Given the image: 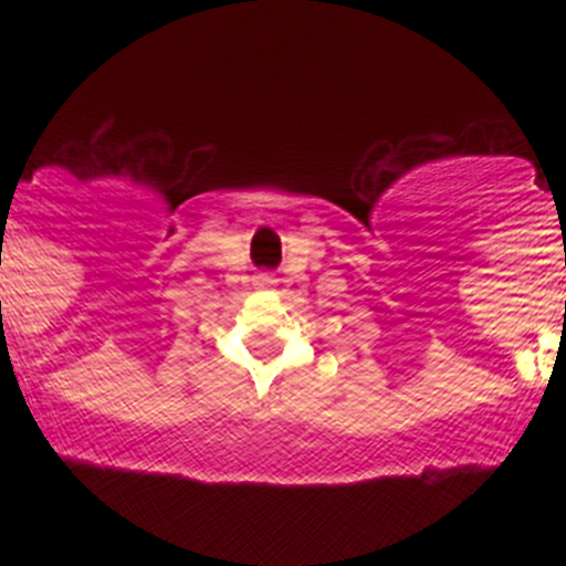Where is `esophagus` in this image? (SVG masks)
<instances>
[{
  "mask_svg": "<svg viewBox=\"0 0 566 566\" xmlns=\"http://www.w3.org/2000/svg\"><path fill=\"white\" fill-rule=\"evenodd\" d=\"M274 283H277V280H274L272 274H258V277H254V286L258 289H272Z\"/></svg>",
  "mask_w": 566,
  "mask_h": 566,
  "instance_id": "esophagus-1",
  "label": "esophagus"
}]
</instances>
